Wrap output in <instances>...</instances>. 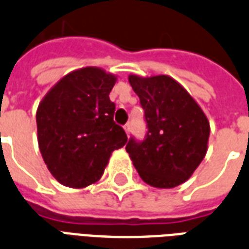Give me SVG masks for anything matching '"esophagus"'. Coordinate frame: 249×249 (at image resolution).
Returning a JSON list of instances; mask_svg holds the SVG:
<instances>
[{
    "label": "esophagus",
    "instance_id": "obj_1",
    "mask_svg": "<svg viewBox=\"0 0 249 249\" xmlns=\"http://www.w3.org/2000/svg\"><path fill=\"white\" fill-rule=\"evenodd\" d=\"M124 130H125V133H126V134H128V136H129V132H130V125L125 124L124 125Z\"/></svg>",
    "mask_w": 249,
    "mask_h": 249
}]
</instances>
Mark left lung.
<instances>
[{
	"mask_svg": "<svg viewBox=\"0 0 249 249\" xmlns=\"http://www.w3.org/2000/svg\"><path fill=\"white\" fill-rule=\"evenodd\" d=\"M129 83L145 111L147 133L143 141L129 138L125 149L145 183L178 187L205 158L208 119L188 91L168 75H129Z\"/></svg>",
	"mask_w": 249,
	"mask_h": 249,
	"instance_id": "obj_1",
	"label": "left lung"
}]
</instances>
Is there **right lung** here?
Segmentation results:
<instances>
[{"label": "right lung", "mask_w": 249, "mask_h": 249, "mask_svg": "<svg viewBox=\"0 0 249 249\" xmlns=\"http://www.w3.org/2000/svg\"><path fill=\"white\" fill-rule=\"evenodd\" d=\"M116 77L89 66L66 74L48 91L36 112L37 142L49 172L62 185L98 181L112 151L128 141L113 121L109 92Z\"/></svg>", "instance_id": "right-lung-1"}]
</instances>
